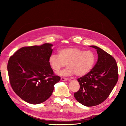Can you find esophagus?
<instances>
[{
	"instance_id": "obj_1",
	"label": "esophagus",
	"mask_w": 126,
	"mask_h": 126,
	"mask_svg": "<svg viewBox=\"0 0 126 126\" xmlns=\"http://www.w3.org/2000/svg\"><path fill=\"white\" fill-rule=\"evenodd\" d=\"M61 80H62V81H67V80H69V78L62 77V78H61Z\"/></svg>"
}]
</instances>
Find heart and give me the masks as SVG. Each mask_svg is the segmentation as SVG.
Wrapping results in <instances>:
<instances>
[{
    "label": "heart",
    "mask_w": 126,
    "mask_h": 126,
    "mask_svg": "<svg viewBox=\"0 0 126 126\" xmlns=\"http://www.w3.org/2000/svg\"><path fill=\"white\" fill-rule=\"evenodd\" d=\"M58 54L50 55L49 62L55 71H59L67 64L65 69L59 72L61 76H84L91 70L96 61V55L93 51H84L77 47L62 49Z\"/></svg>",
    "instance_id": "heart-1"
}]
</instances>
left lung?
<instances>
[{
  "label": "left lung",
  "instance_id": "1",
  "mask_svg": "<svg viewBox=\"0 0 126 126\" xmlns=\"http://www.w3.org/2000/svg\"><path fill=\"white\" fill-rule=\"evenodd\" d=\"M98 60L88 73L77 79L80 89L74 97L82 105L91 107L100 104L107 98L118 80V69L113 57L96 46Z\"/></svg>",
  "mask_w": 126,
  "mask_h": 126
}]
</instances>
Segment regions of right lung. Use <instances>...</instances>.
I'll return each instance as SVG.
<instances>
[{"label": "right lung", "instance_id": "right-lung-1", "mask_svg": "<svg viewBox=\"0 0 126 126\" xmlns=\"http://www.w3.org/2000/svg\"><path fill=\"white\" fill-rule=\"evenodd\" d=\"M51 44L22 47L15 52L7 64L9 82L13 90L22 100L39 104L50 97L60 77L56 76L49 58Z\"/></svg>", "mask_w": 126, "mask_h": 126}]
</instances>
